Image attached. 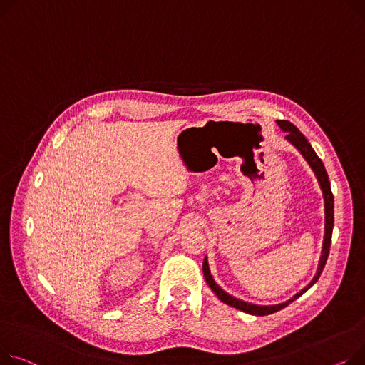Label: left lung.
I'll list each match as a JSON object with an SVG mask.
<instances>
[{
    "label": "left lung",
    "mask_w": 365,
    "mask_h": 365,
    "mask_svg": "<svg viewBox=\"0 0 365 365\" xmlns=\"http://www.w3.org/2000/svg\"><path fill=\"white\" fill-rule=\"evenodd\" d=\"M277 125L280 126L282 130L286 132V139L295 145V147L298 148V151L304 155V158L308 161V164L311 165L312 172L315 173V176H317V180L320 183V187L323 190V197H324V212H326V226H324V242H323V252H322V258H320V262H319V269H317V274L314 276V279L311 280V283L304 287L299 294H297L294 298H290L289 301L283 302V304H277V305H255V304H250V302H244L240 301L232 295H229L227 292H225V290L218 286L214 280H212V276L210 273V269H208V261L207 258H204V262H202V273H204V277L207 280V284L211 287L212 292L217 295V298L220 299L222 302L233 307V308H237L240 311L244 312H248V314H252V315H269V314H273L276 311H280L283 309L284 307H287L290 302H294L295 299H298L304 292H307V290L319 280L324 265H326V261H327V257H329V251H330V244H331V232H333V223H334V215H333V210H334V201H333V193H331V189H330V182H329V176H327V172L324 168V164L323 161L319 158V155L315 154V151L312 150L311 143L307 140V138L298 130V128L295 125L290 123V121L287 120H277Z\"/></svg>",
    "instance_id": "left-lung-1"
}]
</instances>
